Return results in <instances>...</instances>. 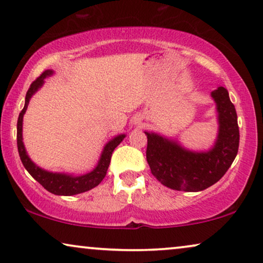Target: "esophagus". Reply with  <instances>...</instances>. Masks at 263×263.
Wrapping results in <instances>:
<instances>
[{
	"label": "esophagus",
	"mask_w": 263,
	"mask_h": 263,
	"mask_svg": "<svg viewBox=\"0 0 263 263\" xmlns=\"http://www.w3.org/2000/svg\"><path fill=\"white\" fill-rule=\"evenodd\" d=\"M133 123H134L135 125H141V117L140 116H135V117H133Z\"/></svg>",
	"instance_id": "1"
}]
</instances>
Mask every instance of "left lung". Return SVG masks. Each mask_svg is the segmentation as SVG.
I'll list each match as a JSON object with an SVG mask.
<instances>
[{"instance_id":"left-lung-1","label":"left lung","mask_w":263,"mask_h":263,"mask_svg":"<svg viewBox=\"0 0 263 263\" xmlns=\"http://www.w3.org/2000/svg\"><path fill=\"white\" fill-rule=\"evenodd\" d=\"M211 97L217 105L219 127L214 145L208 151H190L177 140L145 132L146 158L151 172L167 188L201 192L217 183L235 160L239 146L235 105L222 86L214 89Z\"/></svg>"}]
</instances>
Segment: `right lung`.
Instances as JSON below:
<instances>
[{
    "label": "right lung",
    "instance_id": "add662e5",
    "mask_svg": "<svg viewBox=\"0 0 263 263\" xmlns=\"http://www.w3.org/2000/svg\"><path fill=\"white\" fill-rule=\"evenodd\" d=\"M52 74L53 70H45L41 77L37 78L33 82H32L30 88H28V91L26 93V98H25V106L24 109L21 110L19 118H17V151H19V156L21 161H23V165L28 171V174H30L38 183H41L48 192L55 194V195H77V194L88 192V190L93 189L103 181V178L105 177L106 175L107 167H109L110 165L111 156H112L114 149L123 141L125 134H120L115 136V138L111 139L110 141L104 146L103 152L100 154V158L98 160V164H97V166L93 168L91 172H88V174L74 176L69 174H62V172H50L44 170V168L39 167L38 165H35L33 161L31 160V158L28 157L23 141V120L32 96L42 87L43 84H44V79L51 77Z\"/></svg>",
    "mask_w": 263,
    "mask_h": 263
}]
</instances>
